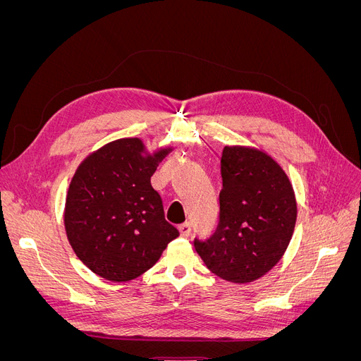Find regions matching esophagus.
Masks as SVG:
<instances>
[{"instance_id":"obj_1","label":"esophagus","mask_w":361,"mask_h":361,"mask_svg":"<svg viewBox=\"0 0 361 361\" xmlns=\"http://www.w3.org/2000/svg\"><path fill=\"white\" fill-rule=\"evenodd\" d=\"M191 231H192V226L191 223H183L179 226V232L183 238H190L191 236Z\"/></svg>"}]
</instances>
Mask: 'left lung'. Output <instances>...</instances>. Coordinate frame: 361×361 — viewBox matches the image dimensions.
Here are the masks:
<instances>
[{
  "instance_id": "left-lung-1",
  "label": "left lung",
  "mask_w": 361,
  "mask_h": 361,
  "mask_svg": "<svg viewBox=\"0 0 361 361\" xmlns=\"http://www.w3.org/2000/svg\"><path fill=\"white\" fill-rule=\"evenodd\" d=\"M220 216L212 236L194 238L207 269L227 281H253L285 253L297 221L292 185L264 152L224 147Z\"/></svg>"
}]
</instances>
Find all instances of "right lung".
<instances>
[{"instance_id":"add662e5","label":"right lung","mask_w":361,"mask_h":361,"mask_svg":"<svg viewBox=\"0 0 361 361\" xmlns=\"http://www.w3.org/2000/svg\"><path fill=\"white\" fill-rule=\"evenodd\" d=\"M141 152L138 138L113 141L81 164L68 191L69 243L85 267L111 281L137 279L179 236L150 183L167 150L147 158Z\"/></svg>"}]
</instances>
